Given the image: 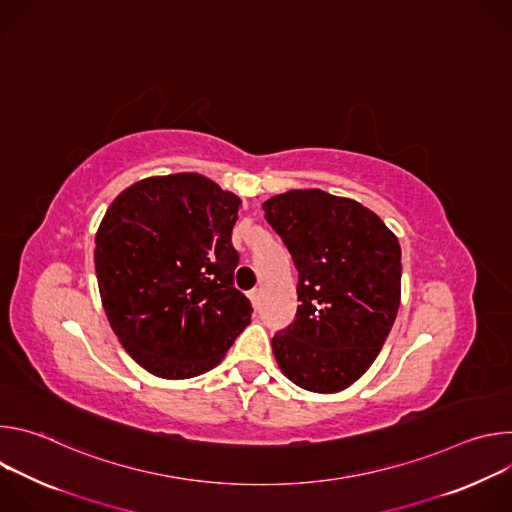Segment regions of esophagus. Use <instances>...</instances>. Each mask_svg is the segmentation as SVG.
<instances>
[{"instance_id": "obj_1", "label": "esophagus", "mask_w": 512, "mask_h": 512, "mask_svg": "<svg viewBox=\"0 0 512 512\" xmlns=\"http://www.w3.org/2000/svg\"><path fill=\"white\" fill-rule=\"evenodd\" d=\"M249 300H251L253 308H255V310H259V306H261V289H253L251 294H249Z\"/></svg>"}]
</instances>
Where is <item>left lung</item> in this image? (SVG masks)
I'll use <instances>...</instances> for the list:
<instances>
[{
	"instance_id": "obj_1",
	"label": "left lung",
	"mask_w": 512,
	"mask_h": 512,
	"mask_svg": "<svg viewBox=\"0 0 512 512\" xmlns=\"http://www.w3.org/2000/svg\"><path fill=\"white\" fill-rule=\"evenodd\" d=\"M294 259L296 320L271 340L281 373L312 393H338L379 356L401 304V247L360 202L318 188L263 202Z\"/></svg>"
}]
</instances>
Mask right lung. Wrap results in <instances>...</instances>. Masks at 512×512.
Masks as SVG:
<instances>
[{
    "mask_svg": "<svg viewBox=\"0 0 512 512\" xmlns=\"http://www.w3.org/2000/svg\"><path fill=\"white\" fill-rule=\"evenodd\" d=\"M241 198L202 174L152 176L125 188L95 235L107 320L129 356L160 379L198 377L251 322L233 285L231 233Z\"/></svg>",
    "mask_w": 512,
    "mask_h": 512,
    "instance_id": "1",
    "label": "right lung"
}]
</instances>
